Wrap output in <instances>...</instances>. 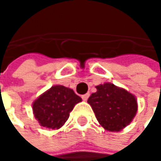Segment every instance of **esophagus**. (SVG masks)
Wrapping results in <instances>:
<instances>
[{
	"label": "esophagus",
	"mask_w": 161,
	"mask_h": 161,
	"mask_svg": "<svg viewBox=\"0 0 161 161\" xmlns=\"http://www.w3.org/2000/svg\"><path fill=\"white\" fill-rule=\"evenodd\" d=\"M88 97H89V93H86V94L82 95V99H83V101H86V100L88 99Z\"/></svg>",
	"instance_id": "obj_1"
}]
</instances>
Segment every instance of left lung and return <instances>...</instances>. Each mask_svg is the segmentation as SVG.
<instances>
[{"instance_id": "1", "label": "left lung", "mask_w": 161, "mask_h": 161, "mask_svg": "<svg viewBox=\"0 0 161 161\" xmlns=\"http://www.w3.org/2000/svg\"><path fill=\"white\" fill-rule=\"evenodd\" d=\"M96 88L87 103L99 124L107 131H120L130 124L138 111L136 97L109 82L100 84Z\"/></svg>"}]
</instances>
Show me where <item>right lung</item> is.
<instances>
[{
	"instance_id": "obj_1",
	"label": "right lung",
	"mask_w": 161,
	"mask_h": 161,
	"mask_svg": "<svg viewBox=\"0 0 161 161\" xmlns=\"http://www.w3.org/2000/svg\"><path fill=\"white\" fill-rule=\"evenodd\" d=\"M82 99L75 91L62 85L52 86L32 103L35 119L49 130H58L68 120L70 112Z\"/></svg>"
}]
</instances>
